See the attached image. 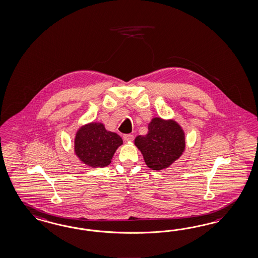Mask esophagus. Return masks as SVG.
<instances>
[{
  "label": "esophagus",
  "instance_id": "obj_1",
  "mask_svg": "<svg viewBox=\"0 0 258 258\" xmlns=\"http://www.w3.org/2000/svg\"><path fill=\"white\" fill-rule=\"evenodd\" d=\"M134 138H135V137H134L133 135H131V134H128V135H124V136H123V140H125V141H128V142L133 141Z\"/></svg>",
  "mask_w": 258,
  "mask_h": 258
}]
</instances>
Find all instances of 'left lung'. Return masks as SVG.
<instances>
[{
  "mask_svg": "<svg viewBox=\"0 0 258 258\" xmlns=\"http://www.w3.org/2000/svg\"><path fill=\"white\" fill-rule=\"evenodd\" d=\"M135 145L150 169L162 170L178 160L185 149V134L173 118L155 117L148 123V134L138 136Z\"/></svg>",
  "mask_w": 258,
  "mask_h": 258,
  "instance_id": "1",
  "label": "left lung"
}]
</instances>
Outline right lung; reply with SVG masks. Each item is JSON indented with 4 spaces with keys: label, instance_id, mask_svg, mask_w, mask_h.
<instances>
[{
    "label": "right lung",
    "instance_id": "add662e5",
    "mask_svg": "<svg viewBox=\"0 0 258 258\" xmlns=\"http://www.w3.org/2000/svg\"><path fill=\"white\" fill-rule=\"evenodd\" d=\"M123 143L116 133L105 129L102 122H89L82 125L74 136V154L90 168L108 166L117 149Z\"/></svg>",
    "mask_w": 258,
    "mask_h": 258
}]
</instances>
